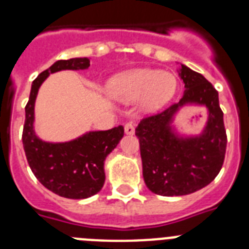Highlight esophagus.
<instances>
[{"label":"esophagus","instance_id":"34e87169","mask_svg":"<svg viewBox=\"0 0 249 249\" xmlns=\"http://www.w3.org/2000/svg\"><path fill=\"white\" fill-rule=\"evenodd\" d=\"M124 133L128 136L135 135V124L132 122L126 123V124H124Z\"/></svg>","mask_w":249,"mask_h":249}]
</instances>
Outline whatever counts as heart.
<instances>
[{
  "instance_id": "heart-1",
  "label": "heart",
  "mask_w": 249,
  "mask_h": 249,
  "mask_svg": "<svg viewBox=\"0 0 249 249\" xmlns=\"http://www.w3.org/2000/svg\"><path fill=\"white\" fill-rule=\"evenodd\" d=\"M107 92L121 102L140 98V108L146 113H155L175 97L177 80L169 72L155 68H133L112 77L107 83Z\"/></svg>"
}]
</instances>
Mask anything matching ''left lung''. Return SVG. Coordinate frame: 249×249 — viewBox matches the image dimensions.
<instances>
[{"mask_svg": "<svg viewBox=\"0 0 249 249\" xmlns=\"http://www.w3.org/2000/svg\"><path fill=\"white\" fill-rule=\"evenodd\" d=\"M178 74L186 89L179 102L143 118L136 127L144 183L151 192L164 197L190 195L210 184L221 171L227 146L218 92L187 66L181 65ZM187 105L207 111L199 135H179L173 124L178 112Z\"/></svg>", "mask_w": 249, "mask_h": 249, "instance_id": "left-lung-1", "label": "left lung"}]
</instances>
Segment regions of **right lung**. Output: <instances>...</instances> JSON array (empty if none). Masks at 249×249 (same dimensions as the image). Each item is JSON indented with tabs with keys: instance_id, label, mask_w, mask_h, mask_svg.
Wrapping results in <instances>:
<instances>
[{
	"instance_id": "obj_1",
	"label": "right lung",
	"mask_w": 249,
	"mask_h": 249,
	"mask_svg": "<svg viewBox=\"0 0 249 249\" xmlns=\"http://www.w3.org/2000/svg\"><path fill=\"white\" fill-rule=\"evenodd\" d=\"M89 58L59 59L37 76L31 86L26 105L22 142L35 177L51 192L71 199L89 198L102 190L105 160L122 140V126L108 131H89L67 142L42 141L35 132V102L37 93L51 73L65 70H87Z\"/></svg>"
}]
</instances>
